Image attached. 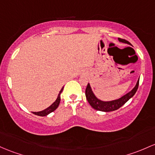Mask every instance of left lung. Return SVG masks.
Returning a JSON list of instances; mask_svg holds the SVG:
<instances>
[{
    "mask_svg": "<svg viewBox=\"0 0 155 155\" xmlns=\"http://www.w3.org/2000/svg\"><path fill=\"white\" fill-rule=\"evenodd\" d=\"M118 40L120 42H124V43H127L129 45H131L130 42H128L127 40H124V39L118 38ZM139 85V79L137 81V84L135 87L131 91L130 93H127L124 96H122L121 98H118L117 100H114V101H103L101 100L98 99L95 95L93 94V91H92L90 84H87L86 90H85V96L87 98V100L89 102L91 106L95 110H98V111H102V112H111L114 111V110H116L121 107L126 102L129 101L134 95L135 94V93L137 92V88H138Z\"/></svg>",
    "mask_w": 155,
    "mask_h": 155,
    "instance_id": "8db88e82",
    "label": "left lung"
}]
</instances>
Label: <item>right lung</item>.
I'll return each mask as SVG.
<instances>
[{
    "mask_svg": "<svg viewBox=\"0 0 155 155\" xmlns=\"http://www.w3.org/2000/svg\"><path fill=\"white\" fill-rule=\"evenodd\" d=\"M62 90H63V87H62V89H61V91H59L58 97H57V99H56V101H54V102L53 103L50 107H48L45 109V110H42V111H40V112H32V113H34V114H35V115H39V116H46V115H48L49 113H52V112H54V110H56V109L58 107L59 103H60V94H61V93H62Z\"/></svg>",
    "mask_w": 155,
    "mask_h": 155,
    "instance_id": "add662e5",
    "label": "right lung"
}]
</instances>
